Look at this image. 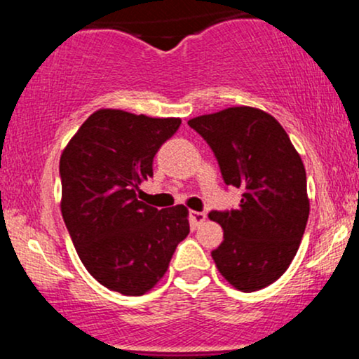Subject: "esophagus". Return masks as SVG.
Instances as JSON below:
<instances>
[{
    "mask_svg": "<svg viewBox=\"0 0 359 359\" xmlns=\"http://www.w3.org/2000/svg\"><path fill=\"white\" fill-rule=\"evenodd\" d=\"M205 214L204 212H199V211H192L191 212V224L194 226V228H199L201 224L205 221Z\"/></svg>",
    "mask_w": 359,
    "mask_h": 359,
    "instance_id": "obj_1",
    "label": "esophagus"
}]
</instances>
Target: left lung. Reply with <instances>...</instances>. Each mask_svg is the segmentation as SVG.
<instances>
[{
  "mask_svg": "<svg viewBox=\"0 0 359 359\" xmlns=\"http://www.w3.org/2000/svg\"><path fill=\"white\" fill-rule=\"evenodd\" d=\"M212 148L224 182L243 189L238 209L209 212L224 241L212 251L234 288L269 287L290 266L306 231V167L287 131L266 111L233 106L189 119Z\"/></svg>",
  "mask_w": 359,
  "mask_h": 359,
  "instance_id": "obj_1",
  "label": "left lung"
}]
</instances>
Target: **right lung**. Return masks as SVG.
<instances>
[{
  "instance_id": "right-lung-1",
  "label": "right lung",
  "mask_w": 359,
  "mask_h": 359,
  "mask_svg": "<svg viewBox=\"0 0 359 359\" xmlns=\"http://www.w3.org/2000/svg\"><path fill=\"white\" fill-rule=\"evenodd\" d=\"M180 118L123 109L94 111L60 155V211L82 265L101 285L123 295L150 292L189 234L182 204L158 211L138 201L154 175V156Z\"/></svg>"
}]
</instances>
